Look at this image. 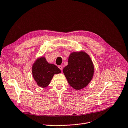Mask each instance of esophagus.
I'll list each match as a JSON object with an SVG mask.
<instances>
[{
	"mask_svg": "<svg viewBox=\"0 0 128 128\" xmlns=\"http://www.w3.org/2000/svg\"><path fill=\"white\" fill-rule=\"evenodd\" d=\"M58 68H59V69H60V70H61V71H62V70L63 67H62V66H59V67H58Z\"/></svg>",
	"mask_w": 128,
	"mask_h": 128,
	"instance_id": "esophagus-1",
	"label": "esophagus"
}]
</instances>
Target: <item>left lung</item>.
Segmentation results:
<instances>
[{"instance_id":"8db88e82","label":"left lung","mask_w":128,"mask_h":128,"mask_svg":"<svg viewBox=\"0 0 128 128\" xmlns=\"http://www.w3.org/2000/svg\"><path fill=\"white\" fill-rule=\"evenodd\" d=\"M69 84L76 90L87 86L92 79L94 66L89 56L84 52L71 53L68 64L63 69Z\"/></svg>"}]
</instances>
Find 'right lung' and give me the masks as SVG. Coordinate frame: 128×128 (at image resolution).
Masks as SVG:
<instances>
[{
	"label": "right lung",
	"instance_id": "right-lung-1",
	"mask_svg": "<svg viewBox=\"0 0 128 128\" xmlns=\"http://www.w3.org/2000/svg\"><path fill=\"white\" fill-rule=\"evenodd\" d=\"M61 72V70L54 64H49L44 57L38 58L33 64L32 74L37 84L45 88L49 84L54 74Z\"/></svg>",
	"mask_w": 128,
	"mask_h": 128
}]
</instances>
